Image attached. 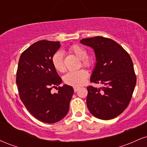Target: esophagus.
I'll use <instances>...</instances> for the list:
<instances>
[{"label": "esophagus", "instance_id": "esophagus-1", "mask_svg": "<svg viewBox=\"0 0 147 147\" xmlns=\"http://www.w3.org/2000/svg\"><path fill=\"white\" fill-rule=\"evenodd\" d=\"M78 90H79V87H76V86L74 87V91H75V92H77Z\"/></svg>", "mask_w": 147, "mask_h": 147}]
</instances>
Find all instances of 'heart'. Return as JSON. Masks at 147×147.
I'll return each mask as SVG.
<instances>
[{"instance_id":"b5f03b06","label":"heart","mask_w":147,"mask_h":147,"mask_svg":"<svg viewBox=\"0 0 147 147\" xmlns=\"http://www.w3.org/2000/svg\"><path fill=\"white\" fill-rule=\"evenodd\" d=\"M72 52L82 59V64L85 66L90 65V61L86 58L87 52L85 49L78 45H72L70 48ZM52 63L57 71L63 72L65 70V65L63 62V55L61 51L57 52L52 58ZM88 73L84 69H79L77 70L69 71L64 75L63 81L65 84L73 86H80L84 84L88 77Z\"/></svg>"}]
</instances>
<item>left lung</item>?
<instances>
[{
	"instance_id": "1",
	"label": "left lung",
	"mask_w": 147,
	"mask_h": 147,
	"mask_svg": "<svg viewBox=\"0 0 147 147\" xmlns=\"http://www.w3.org/2000/svg\"><path fill=\"white\" fill-rule=\"evenodd\" d=\"M80 43L94 50L96 63L90 82L102 88L88 86L86 104L90 113L104 120L117 117L126 109L136 84L131 57L117 42L102 36L83 38Z\"/></svg>"
}]
</instances>
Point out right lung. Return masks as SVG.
Masks as SVG:
<instances>
[{
	"instance_id": "obj_1",
	"label": "right lung",
	"mask_w": 147,
	"mask_h": 147,
	"mask_svg": "<svg viewBox=\"0 0 147 147\" xmlns=\"http://www.w3.org/2000/svg\"><path fill=\"white\" fill-rule=\"evenodd\" d=\"M61 46L59 41L41 40L33 43L21 54L16 72L20 98L36 119L52 124L60 121L69 111L73 88L64 84L52 93V88L62 79L52 63Z\"/></svg>"
}]
</instances>
